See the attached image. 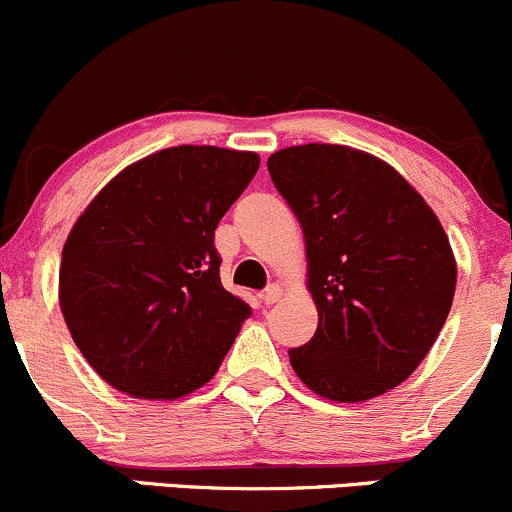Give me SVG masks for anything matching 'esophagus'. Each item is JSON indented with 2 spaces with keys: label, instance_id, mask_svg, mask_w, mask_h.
<instances>
[{
  "label": "esophagus",
  "instance_id": "esophagus-1",
  "mask_svg": "<svg viewBox=\"0 0 512 512\" xmlns=\"http://www.w3.org/2000/svg\"><path fill=\"white\" fill-rule=\"evenodd\" d=\"M281 298H283V288L281 286H271L268 291H263V295H261L263 305H273V303H278Z\"/></svg>",
  "mask_w": 512,
  "mask_h": 512
}]
</instances>
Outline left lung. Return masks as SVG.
Instances as JSON below:
<instances>
[{
	"mask_svg": "<svg viewBox=\"0 0 512 512\" xmlns=\"http://www.w3.org/2000/svg\"><path fill=\"white\" fill-rule=\"evenodd\" d=\"M268 172L303 229L318 308L291 367L330 402L389 392L429 355L451 310L458 268L444 226L392 165L355 147H283Z\"/></svg>",
	"mask_w": 512,
	"mask_h": 512,
	"instance_id": "left-lung-1",
	"label": "left lung"
}]
</instances>
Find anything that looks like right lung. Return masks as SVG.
<instances>
[{"instance_id": "add662e5", "label": "right lung", "mask_w": 512, "mask_h": 512, "mask_svg": "<svg viewBox=\"0 0 512 512\" xmlns=\"http://www.w3.org/2000/svg\"><path fill=\"white\" fill-rule=\"evenodd\" d=\"M258 165L246 150L167 147L118 172L76 219L59 305L110 387L175 402L217 374L251 308L221 286L214 229Z\"/></svg>"}]
</instances>
